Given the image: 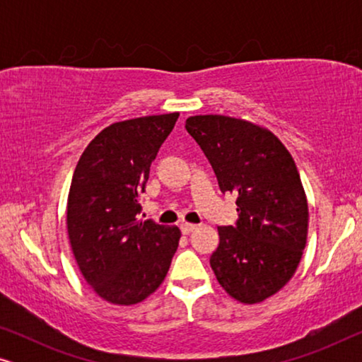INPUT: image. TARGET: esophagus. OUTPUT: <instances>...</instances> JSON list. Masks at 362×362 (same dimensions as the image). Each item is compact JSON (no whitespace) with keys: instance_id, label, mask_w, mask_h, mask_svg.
I'll return each instance as SVG.
<instances>
[{"instance_id":"34e87169","label":"esophagus","mask_w":362,"mask_h":362,"mask_svg":"<svg viewBox=\"0 0 362 362\" xmlns=\"http://www.w3.org/2000/svg\"><path fill=\"white\" fill-rule=\"evenodd\" d=\"M196 224H189V222H182V224L180 226V229H181V232L182 234H189V232H192L196 229Z\"/></svg>"}]
</instances>
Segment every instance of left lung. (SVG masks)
I'll return each mask as SVG.
<instances>
[{"mask_svg":"<svg viewBox=\"0 0 362 362\" xmlns=\"http://www.w3.org/2000/svg\"><path fill=\"white\" fill-rule=\"evenodd\" d=\"M186 130L239 212L235 226L217 227L211 269L232 298L260 303L288 284L306 245L308 202L293 158L270 130L242 118L196 115Z\"/></svg>","mask_w":362,"mask_h":362,"instance_id":"8db88e82","label":"left lung"}]
</instances>
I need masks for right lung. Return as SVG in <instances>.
Here are the masks:
<instances>
[{
  "instance_id": "right-lung-1",
  "label": "right lung",
  "mask_w": 362,
  "mask_h": 362,
  "mask_svg": "<svg viewBox=\"0 0 362 362\" xmlns=\"http://www.w3.org/2000/svg\"><path fill=\"white\" fill-rule=\"evenodd\" d=\"M180 113L112 123L83 150L67 197L78 270L108 303L136 305L163 284L181 230L138 219L151 161Z\"/></svg>"
}]
</instances>
